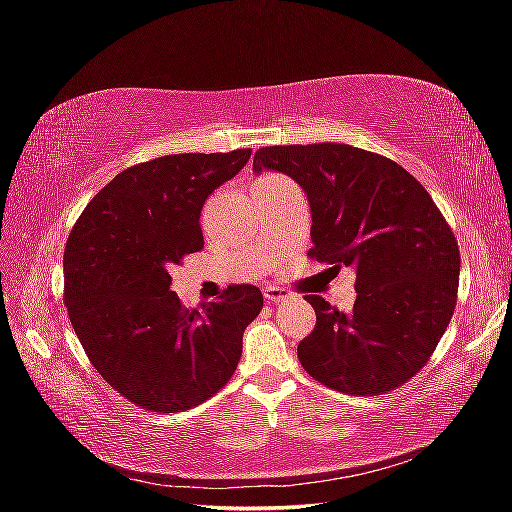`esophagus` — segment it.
<instances>
[{
  "instance_id": "34e87169",
  "label": "esophagus",
  "mask_w": 512,
  "mask_h": 512,
  "mask_svg": "<svg viewBox=\"0 0 512 512\" xmlns=\"http://www.w3.org/2000/svg\"><path fill=\"white\" fill-rule=\"evenodd\" d=\"M262 292H265V299L269 303H280V301L290 299V290H286L282 286H267Z\"/></svg>"
}]
</instances>
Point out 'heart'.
<instances>
[{
	"mask_svg": "<svg viewBox=\"0 0 512 512\" xmlns=\"http://www.w3.org/2000/svg\"><path fill=\"white\" fill-rule=\"evenodd\" d=\"M277 181H284V177H280V175H265V177H260L256 181V185H273Z\"/></svg>",
	"mask_w": 512,
	"mask_h": 512,
	"instance_id": "heart-1",
	"label": "heart"
}]
</instances>
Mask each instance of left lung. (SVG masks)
<instances>
[{"mask_svg":"<svg viewBox=\"0 0 512 512\" xmlns=\"http://www.w3.org/2000/svg\"><path fill=\"white\" fill-rule=\"evenodd\" d=\"M297 181L312 209L307 252L356 271V301L339 312L307 294L316 327L297 348L309 376L348 395H382L418 374L453 318L459 247L429 192L397 162L352 145H275L254 173Z\"/></svg>","mask_w":512,"mask_h":512,"instance_id":"left-lung-1","label":"left lung"}]
</instances>
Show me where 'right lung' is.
Returning <instances> with one entry per match:
<instances>
[{"label":"right lung","mask_w":512,"mask_h":512,"mask_svg":"<svg viewBox=\"0 0 512 512\" xmlns=\"http://www.w3.org/2000/svg\"><path fill=\"white\" fill-rule=\"evenodd\" d=\"M252 149L177 153L136 164L102 188L64 252V303L98 374L151 412H183L235 374L243 331L262 309L252 284L183 307L170 269L203 250L200 211Z\"/></svg>","instance_id":"right-lung-1"}]
</instances>
